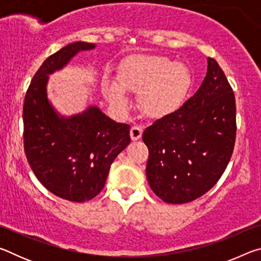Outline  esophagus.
Returning <instances> with one entry per match:
<instances>
[{
  "label": "esophagus",
  "mask_w": 261,
  "mask_h": 261,
  "mask_svg": "<svg viewBox=\"0 0 261 261\" xmlns=\"http://www.w3.org/2000/svg\"><path fill=\"white\" fill-rule=\"evenodd\" d=\"M141 135H143V127L139 126V125H134L131 127L130 130V136H131V139L136 141L140 139Z\"/></svg>",
  "instance_id": "obj_1"
}]
</instances>
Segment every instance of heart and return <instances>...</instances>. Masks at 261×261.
Returning a JSON list of instances; mask_svg holds the SVG:
<instances>
[{
	"mask_svg": "<svg viewBox=\"0 0 261 261\" xmlns=\"http://www.w3.org/2000/svg\"><path fill=\"white\" fill-rule=\"evenodd\" d=\"M117 81H107L103 94L117 109L127 105L125 91L138 92L140 109L151 117H162L177 109L191 86L184 64L163 56H136L123 64Z\"/></svg>",
	"mask_w": 261,
	"mask_h": 261,
	"instance_id": "1",
	"label": "heart"
}]
</instances>
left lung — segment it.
I'll list each match as a JSON object with an SVG mask.
<instances>
[{
	"instance_id": "1",
	"label": "left lung",
	"mask_w": 261,
	"mask_h": 261,
	"mask_svg": "<svg viewBox=\"0 0 261 261\" xmlns=\"http://www.w3.org/2000/svg\"><path fill=\"white\" fill-rule=\"evenodd\" d=\"M235 137V95L218 62L208 57L196 93L144 131L149 187L168 204L201 197L226 170Z\"/></svg>"
}]
</instances>
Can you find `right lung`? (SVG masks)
I'll return each instance as SVG.
<instances>
[{
  "mask_svg": "<svg viewBox=\"0 0 261 261\" xmlns=\"http://www.w3.org/2000/svg\"><path fill=\"white\" fill-rule=\"evenodd\" d=\"M95 43L77 41L50 55L34 74L23 107L24 149L34 175L48 191L70 201L93 199L110 166L130 144V125L106 116L99 107L64 116L48 99L49 76Z\"/></svg>",
  "mask_w": 261,
  "mask_h": 261,
  "instance_id": "1",
  "label": "right lung"
}]
</instances>
